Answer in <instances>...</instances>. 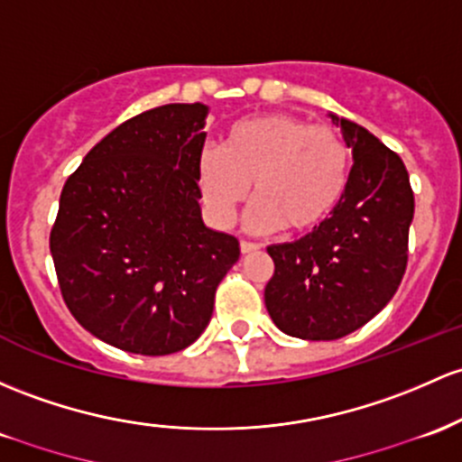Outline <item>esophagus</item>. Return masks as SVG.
Listing matches in <instances>:
<instances>
[{
  "instance_id": "1",
  "label": "esophagus",
  "mask_w": 462,
  "mask_h": 462,
  "mask_svg": "<svg viewBox=\"0 0 462 462\" xmlns=\"http://www.w3.org/2000/svg\"><path fill=\"white\" fill-rule=\"evenodd\" d=\"M258 243H250V241H241V252L243 254H252V252L258 250Z\"/></svg>"
}]
</instances>
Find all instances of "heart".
Here are the masks:
<instances>
[{
    "instance_id": "b5f03b06",
    "label": "heart",
    "mask_w": 462,
    "mask_h": 462,
    "mask_svg": "<svg viewBox=\"0 0 462 462\" xmlns=\"http://www.w3.org/2000/svg\"><path fill=\"white\" fill-rule=\"evenodd\" d=\"M353 155L336 129L291 114L243 118L226 131L221 149L199 157L201 199L217 226H227L254 189L245 227L291 232L320 227L346 195Z\"/></svg>"
}]
</instances>
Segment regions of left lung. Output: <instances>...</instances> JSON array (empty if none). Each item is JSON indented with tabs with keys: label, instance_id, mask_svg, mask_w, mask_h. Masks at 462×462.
<instances>
[{
	"label": "left lung",
	"instance_id": "1",
	"mask_svg": "<svg viewBox=\"0 0 462 462\" xmlns=\"http://www.w3.org/2000/svg\"><path fill=\"white\" fill-rule=\"evenodd\" d=\"M353 153L337 210L293 243L267 247L265 307L282 333L337 339L388 305L408 263L414 195L402 157L362 125L328 114Z\"/></svg>",
	"mask_w": 462,
	"mask_h": 462
}]
</instances>
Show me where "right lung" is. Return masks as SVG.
Here are the masks:
<instances>
[{"instance_id": "add662e5", "label": "right lung", "mask_w": 462, "mask_h": 462, "mask_svg": "<svg viewBox=\"0 0 462 462\" xmlns=\"http://www.w3.org/2000/svg\"><path fill=\"white\" fill-rule=\"evenodd\" d=\"M208 105L173 103L116 126L65 181L50 252L85 331L135 355L190 346L239 241L201 219Z\"/></svg>"}]
</instances>
